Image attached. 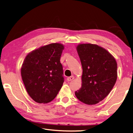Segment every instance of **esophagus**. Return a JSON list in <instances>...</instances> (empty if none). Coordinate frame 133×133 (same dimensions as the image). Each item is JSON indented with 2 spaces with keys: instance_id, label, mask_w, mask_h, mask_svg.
Wrapping results in <instances>:
<instances>
[{
  "instance_id": "esophagus-1",
  "label": "esophagus",
  "mask_w": 133,
  "mask_h": 133,
  "mask_svg": "<svg viewBox=\"0 0 133 133\" xmlns=\"http://www.w3.org/2000/svg\"><path fill=\"white\" fill-rule=\"evenodd\" d=\"M74 79V77H68L67 78V81H72V80H73Z\"/></svg>"
}]
</instances>
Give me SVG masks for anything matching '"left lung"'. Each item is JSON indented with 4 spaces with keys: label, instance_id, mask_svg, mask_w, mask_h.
Segmentation results:
<instances>
[{
    "label": "left lung",
    "instance_id": "left-lung-1",
    "mask_svg": "<svg viewBox=\"0 0 133 133\" xmlns=\"http://www.w3.org/2000/svg\"><path fill=\"white\" fill-rule=\"evenodd\" d=\"M77 50L83 73L82 87L75 94L82 102L95 104L109 95L116 82L117 62L111 54L97 44H79Z\"/></svg>",
    "mask_w": 133,
    "mask_h": 133
}]
</instances>
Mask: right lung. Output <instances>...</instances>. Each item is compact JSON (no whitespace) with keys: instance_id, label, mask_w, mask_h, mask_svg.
Listing matches in <instances>:
<instances>
[{"instance_id":"add662e5","label":"right lung","mask_w":133,"mask_h":133,"mask_svg":"<svg viewBox=\"0 0 133 133\" xmlns=\"http://www.w3.org/2000/svg\"><path fill=\"white\" fill-rule=\"evenodd\" d=\"M64 46L51 43L32 51L25 58L21 75L27 92L39 103H47L57 95L64 82L60 59Z\"/></svg>"}]
</instances>
